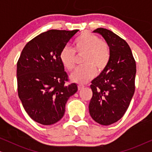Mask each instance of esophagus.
Returning <instances> with one entry per match:
<instances>
[{"mask_svg": "<svg viewBox=\"0 0 152 152\" xmlns=\"http://www.w3.org/2000/svg\"><path fill=\"white\" fill-rule=\"evenodd\" d=\"M84 88V85H78V89L79 90H82V89H83Z\"/></svg>", "mask_w": 152, "mask_h": 152, "instance_id": "1", "label": "esophagus"}]
</instances>
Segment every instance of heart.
<instances>
[{"instance_id": "b5f03b06", "label": "heart", "mask_w": 152, "mask_h": 152, "mask_svg": "<svg viewBox=\"0 0 152 152\" xmlns=\"http://www.w3.org/2000/svg\"><path fill=\"white\" fill-rule=\"evenodd\" d=\"M75 51L78 55L84 54V66L78 68L70 75V79L78 84H86L93 80L97 69L102 71L107 67L110 59V49L105 41H101L96 35L88 32H83L74 43ZM68 45L62 48L59 55L60 61L68 70L75 66V53Z\"/></svg>"}]
</instances>
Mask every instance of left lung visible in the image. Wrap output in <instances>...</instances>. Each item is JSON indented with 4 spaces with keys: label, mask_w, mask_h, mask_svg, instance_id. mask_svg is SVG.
Here are the masks:
<instances>
[{
    "label": "left lung",
    "mask_w": 152,
    "mask_h": 152,
    "mask_svg": "<svg viewBox=\"0 0 152 152\" xmlns=\"http://www.w3.org/2000/svg\"><path fill=\"white\" fill-rule=\"evenodd\" d=\"M93 32L100 34L109 45L110 59L91 82L89 113L97 123L110 125L121 119L134 94L136 61L128 43L112 31L100 28Z\"/></svg>",
    "instance_id": "8db88e82"
}]
</instances>
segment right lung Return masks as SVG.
<instances>
[{"instance_id":"right-lung-1","label":"right lung","mask_w":152,"mask_h":152,"mask_svg":"<svg viewBox=\"0 0 152 152\" xmlns=\"http://www.w3.org/2000/svg\"><path fill=\"white\" fill-rule=\"evenodd\" d=\"M50 30L34 37L17 62L18 94L26 113L35 122L50 125L61 119L68 99L77 91L67 84L68 75L59 55L78 32Z\"/></svg>"}]
</instances>
